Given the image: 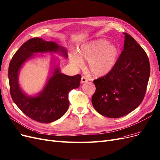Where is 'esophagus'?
<instances>
[{
	"label": "esophagus",
	"instance_id": "1",
	"mask_svg": "<svg viewBox=\"0 0 160 160\" xmlns=\"http://www.w3.org/2000/svg\"><path fill=\"white\" fill-rule=\"evenodd\" d=\"M88 81V78L85 76H82V78H81V83H84V82H87Z\"/></svg>",
	"mask_w": 160,
	"mask_h": 160
}]
</instances>
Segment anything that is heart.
I'll list each match as a JSON object with an SVG mask.
<instances>
[{"label":"heart","mask_w":160,"mask_h":160,"mask_svg":"<svg viewBox=\"0 0 160 160\" xmlns=\"http://www.w3.org/2000/svg\"><path fill=\"white\" fill-rule=\"evenodd\" d=\"M109 42L100 39L81 46L78 54H70L71 63L77 67L83 65V60L88 61L89 71L94 76H104L114 68L118 58L119 50Z\"/></svg>","instance_id":"obj_1"}]
</instances>
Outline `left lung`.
<instances>
[{"label":"left lung","instance_id":"obj_1","mask_svg":"<svg viewBox=\"0 0 160 160\" xmlns=\"http://www.w3.org/2000/svg\"><path fill=\"white\" fill-rule=\"evenodd\" d=\"M114 68L93 80L95 92L92 102L100 114L118 118L132 112L142 102L150 74L147 54L129 34Z\"/></svg>","mask_w":160,"mask_h":160}]
</instances>
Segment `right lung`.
Here are the masks:
<instances>
[{"instance_id": "obj_1", "label": "right lung", "mask_w": 160, "mask_h": 160, "mask_svg": "<svg viewBox=\"0 0 160 160\" xmlns=\"http://www.w3.org/2000/svg\"><path fill=\"white\" fill-rule=\"evenodd\" d=\"M60 52L65 58V48L54 42L32 38L22 45L12 57L8 67L10 92L12 100L30 118L40 123H51L59 119L69 107L68 95L71 90L80 86L81 75L67 76L62 74L58 67L52 72L44 88L37 96L25 94L18 82V75L22 65L34 56V53Z\"/></svg>"}]
</instances>
